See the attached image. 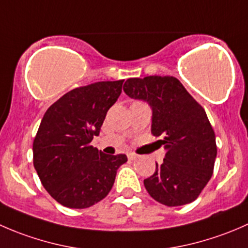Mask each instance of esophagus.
I'll return each instance as SVG.
<instances>
[{"label":"esophagus","mask_w":248,"mask_h":248,"mask_svg":"<svg viewBox=\"0 0 248 248\" xmlns=\"http://www.w3.org/2000/svg\"><path fill=\"white\" fill-rule=\"evenodd\" d=\"M127 157H128L129 161H134V159L138 158V155L133 154V152H129V154H127Z\"/></svg>","instance_id":"1"}]
</instances>
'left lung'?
Returning <instances> with one entry per match:
<instances>
[{
	"label": "left lung",
	"mask_w": 248,
	"mask_h": 248,
	"mask_svg": "<svg viewBox=\"0 0 248 248\" xmlns=\"http://www.w3.org/2000/svg\"><path fill=\"white\" fill-rule=\"evenodd\" d=\"M124 93L152 110L151 132L166 150L163 163L144 180L150 196L167 206L198 198L214 171L216 137L202 107L174 77L127 79Z\"/></svg>",
	"instance_id": "left-lung-1"
}]
</instances>
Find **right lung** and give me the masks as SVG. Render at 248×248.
<instances>
[{"label": "right lung", "mask_w": 248, "mask_h": 248, "mask_svg": "<svg viewBox=\"0 0 248 248\" xmlns=\"http://www.w3.org/2000/svg\"><path fill=\"white\" fill-rule=\"evenodd\" d=\"M124 80L77 87L55 102L33 141V166L47 193L63 206L86 209L106 198L126 155H106L91 146Z\"/></svg>", "instance_id": "right-lung-1"}]
</instances>
